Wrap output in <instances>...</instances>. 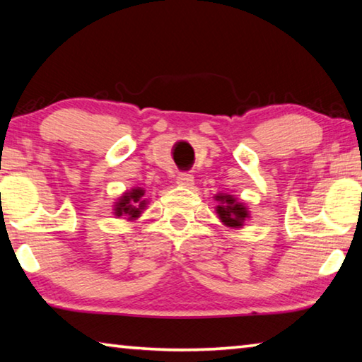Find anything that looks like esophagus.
Instances as JSON below:
<instances>
[{
	"instance_id": "esophagus-1",
	"label": "esophagus",
	"mask_w": 362,
	"mask_h": 362,
	"mask_svg": "<svg viewBox=\"0 0 362 362\" xmlns=\"http://www.w3.org/2000/svg\"><path fill=\"white\" fill-rule=\"evenodd\" d=\"M176 182L181 186H192L194 176L191 173H187V171H182V173H177Z\"/></svg>"
}]
</instances>
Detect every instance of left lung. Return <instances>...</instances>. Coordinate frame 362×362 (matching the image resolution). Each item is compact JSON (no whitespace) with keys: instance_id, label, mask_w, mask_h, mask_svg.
Masks as SVG:
<instances>
[{"instance_id":"8db88e82","label":"left lung","mask_w":362,"mask_h":362,"mask_svg":"<svg viewBox=\"0 0 362 362\" xmlns=\"http://www.w3.org/2000/svg\"><path fill=\"white\" fill-rule=\"evenodd\" d=\"M223 205H218V212L221 221L228 226H241L243 220L247 216L246 209L241 204H236V200L230 196H218Z\"/></svg>"}]
</instances>
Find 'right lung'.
Returning a JSON list of instances; mask_svg holds the SVG:
<instances>
[{"label": "right lung", "instance_id": "obj_1", "mask_svg": "<svg viewBox=\"0 0 362 362\" xmlns=\"http://www.w3.org/2000/svg\"><path fill=\"white\" fill-rule=\"evenodd\" d=\"M142 189H132V192H127L116 205V215H127L129 218H136L146 205V200H142Z\"/></svg>", "mask_w": 362, "mask_h": 362}]
</instances>
